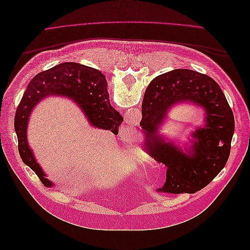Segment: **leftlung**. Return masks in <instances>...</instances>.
Instances as JSON below:
<instances>
[{
  "label": "left lung",
  "instance_id": "left-lung-1",
  "mask_svg": "<svg viewBox=\"0 0 250 250\" xmlns=\"http://www.w3.org/2000/svg\"><path fill=\"white\" fill-rule=\"evenodd\" d=\"M190 102L206 112V124L192 135L191 148L184 153L158 133L167 110ZM142 126L147 152L167 167L160 192L193 194L206 188L225 167L230 153L234 118L218 83L192 70H174L155 77L142 103Z\"/></svg>",
  "mask_w": 250,
  "mask_h": 250
}]
</instances>
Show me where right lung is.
<instances>
[{"label": "right lung", "mask_w": 250, "mask_h": 250, "mask_svg": "<svg viewBox=\"0 0 250 250\" xmlns=\"http://www.w3.org/2000/svg\"><path fill=\"white\" fill-rule=\"evenodd\" d=\"M51 95L67 97L78 103L89 123L101 129L117 134L123 122L120 113L111 107L107 92V81L104 75L94 67L76 62H63L43 71L29 82L14 118V129L19 141L21 161L39 176L43 186L53 184L46 178L36 163L27 141L29 116L35 105Z\"/></svg>", "instance_id": "1"}]
</instances>
